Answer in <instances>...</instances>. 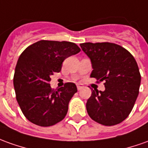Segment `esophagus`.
Returning <instances> with one entry per match:
<instances>
[{
	"mask_svg": "<svg viewBox=\"0 0 148 148\" xmlns=\"http://www.w3.org/2000/svg\"><path fill=\"white\" fill-rule=\"evenodd\" d=\"M76 86H77V89H78V90H80L82 88H84V85H83V84H77Z\"/></svg>",
	"mask_w": 148,
	"mask_h": 148,
	"instance_id": "obj_1",
	"label": "esophagus"
}]
</instances>
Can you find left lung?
<instances>
[{"instance_id":"obj_1","label":"left lung","mask_w":148,"mask_h":148,"mask_svg":"<svg viewBox=\"0 0 148 148\" xmlns=\"http://www.w3.org/2000/svg\"><path fill=\"white\" fill-rule=\"evenodd\" d=\"M90 59V76L106 82L105 91L92 90L86 109L89 117L104 126H114L129 116L138 95L141 76L127 50L111 42L80 44Z\"/></svg>"}]
</instances>
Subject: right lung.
<instances>
[{
    "label": "right lung",
    "instance_id": "obj_1",
    "mask_svg": "<svg viewBox=\"0 0 148 148\" xmlns=\"http://www.w3.org/2000/svg\"><path fill=\"white\" fill-rule=\"evenodd\" d=\"M80 51L74 42L41 40L21 53L15 68L14 86L18 105L29 122L51 127L65 118L77 88L68 82L56 91L50 86L51 76L60 72L65 59Z\"/></svg>",
    "mask_w": 148,
    "mask_h": 148
}]
</instances>
